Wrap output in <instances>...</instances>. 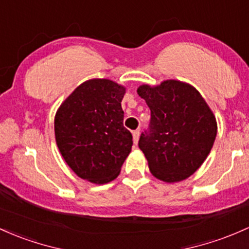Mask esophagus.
I'll return each instance as SVG.
<instances>
[{
	"instance_id": "obj_1",
	"label": "esophagus",
	"mask_w": 249,
	"mask_h": 249,
	"mask_svg": "<svg viewBox=\"0 0 249 249\" xmlns=\"http://www.w3.org/2000/svg\"><path fill=\"white\" fill-rule=\"evenodd\" d=\"M132 137H133V142H135V144H137L139 139V130L132 131Z\"/></svg>"
}]
</instances>
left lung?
<instances>
[{"mask_svg": "<svg viewBox=\"0 0 249 249\" xmlns=\"http://www.w3.org/2000/svg\"><path fill=\"white\" fill-rule=\"evenodd\" d=\"M137 92L151 111L149 127L138 142L150 171L168 183L188 178L215 142L217 125L212 110L197 89L182 81L142 85Z\"/></svg>", "mask_w": 249, "mask_h": 249, "instance_id": "obj_1", "label": "left lung"}]
</instances>
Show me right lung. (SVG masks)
<instances>
[{
  "instance_id": "1",
  "label": "right lung",
  "mask_w": 249,
  "mask_h": 249,
  "mask_svg": "<svg viewBox=\"0 0 249 249\" xmlns=\"http://www.w3.org/2000/svg\"><path fill=\"white\" fill-rule=\"evenodd\" d=\"M125 89L107 79L85 81L62 103L54 120L62 157L81 178L104 184L116 178L132 147L124 127Z\"/></svg>"
}]
</instances>
